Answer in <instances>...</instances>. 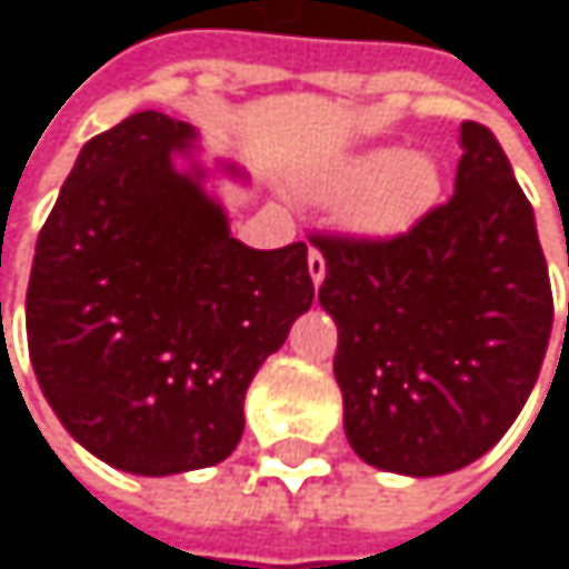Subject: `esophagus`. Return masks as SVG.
I'll use <instances>...</instances> for the list:
<instances>
[{
    "mask_svg": "<svg viewBox=\"0 0 569 569\" xmlns=\"http://www.w3.org/2000/svg\"><path fill=\"white\" fill-rule=\"evenodd\" d=\"M307 269H310V279L320 287L323 276H327V259H323V252L317 246H310V252H307Z\"/></svg>",
    "mask_w": 569,
    "mask_h": 569,
    "instance_id": "1",
    "label": "esophagus"
}]
</instances>
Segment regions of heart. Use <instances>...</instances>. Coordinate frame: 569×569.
<instances>
[{
    "label": "heart",
    "mask_w": 569,
    "mask_h": 569,
    "mask_svg": "<svg viewBox=\"0 0 569 569\" xmlns=\"http://www.w3.org/2000/svg\"><path fill=\"white\" fill-rule=\"evenodd\" d=\"M313 194L350 201V219L363 229H405L438 198V168L405 148L363 151L313 178Z\"/></svg>",
    "instance_id": "b5f03b06"
}]
</instances>
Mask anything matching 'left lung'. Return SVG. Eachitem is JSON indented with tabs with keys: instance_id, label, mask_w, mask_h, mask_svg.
Wrapping results in <instances>:
<instances>
[{
	"instance_id": "left-lung-1",
	"label": "left lung",
	"mask_w": 569,
	"mask_h": 569,
	"mask_svg": "<svg viewBox=\"0 0 569 569\" xmlns=\"http://www.w3.org/2000/svg\"><path fill=\"white\" fill-rule=\"evenodd\" d=\"M337 320L353 452L385 472H456L506 435L553 327L533 209L489 128L466 120L456 194L398 236L313 232Z\"/></svg>"
}]
</instances>
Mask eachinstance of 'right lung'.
Returning <instances> with one entry per match:
<instances>
[{"mask_svg": "<svg viewBox=\"0 0 569 569\" xmlns=\"http://www.w3.org/2000/svg\"><path fill=\"white\" fill-rule=\"evenodd\" d=\"M191 124L138 110L90 138L39 229L26 290L36 381L87 452L134 476L222 462L259 363L313 303L307 242L249 249L198 171Z\"/></svg>", "mask_w": 569, "mask_h": 569, "instance_id": "1", "label": "right lung"}]
</instances>
